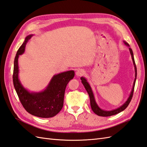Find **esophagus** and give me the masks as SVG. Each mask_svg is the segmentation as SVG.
<instances>
[{"label": "esophagus", "mask_w": 147, "mask_h": 147, "mask_svg": "<svg viewBox=\"0 0 147 147\" xmlns=\"http://www.w3.org/2000/svg\"><path fill=\"white\" fill-rule=\"evenodd\" d=\"M84 71L83 69H78L76 72V75L77 76H81L84 74Z\"/></svg>", "instance_id": "34e87169"}]
</instances>
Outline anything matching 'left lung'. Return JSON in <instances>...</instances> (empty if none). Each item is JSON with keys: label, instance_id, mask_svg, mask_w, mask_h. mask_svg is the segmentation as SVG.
Returning <instances> with one entry per match:
<instances>
[{"label": "left lung", "instance_id": "8db88e82", "mask_svg": "<svg viewBox=\"0 0 147 147\" xmlns=\"http://www.w3.org/2000/svg\"><path fill=\"white\" fill-rule=\"evenodd\" d=\"M123 43L125 44L127 47H129V51L131 55V59H132V61L134 63V69H135V80L134 81V84H133V87L132 89H131V92L130 94V95L128 97V99H127V100L124 102L121 106H120L119 107L115 109H113L111 111H107V110H104L100 108L99 107L98 105H97L94 96V94L92 92V88L91 87V86L89 84V82H88L87 80L84 78V77H81V80L82 84L84 85V88L86 90V91L88 92V94L89 96V98H90V104H91V107L92 111L95 113L96 114H97V115L99 116H102V117H109V116H111V115H115L117 114H119V113L121 112L122 111H124L125 109L127 107V106H129V103L130 102V101L131 100V98H132L133 96V94H134V87H135V81H136V79H137V67H136V65H135V60H134V53L132 50L130 48V45L128 44L126 41H123Z\"/></svg>", "mask_w": 147, "mask_h": 147}]
</instances>
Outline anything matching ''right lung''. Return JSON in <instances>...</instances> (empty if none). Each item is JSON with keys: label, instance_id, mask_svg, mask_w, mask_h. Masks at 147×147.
Returning a JSON list of instances; mask_svg holds the SVG:
<instances>
[{"label": "right lung", "instance_id": "right-lung-1", "mask_svg": "<svg viewBox=\"0 0 147 147\" xmlns=\"http://www.w3.org/2000/svg\"><path fill=\"white\" fill-rule=\"evenodd\" d=\"M33 35L25 38L14 59L13 82L20 102L30 114L41 118H50L57 115L63 106L64 96L67 83L74 76L73 70L54 75L44 90L32 92L24 88L18 78V58L25 52L26 44Z\"/></svg>", "mask_w": 147, "mask_h": 147}]
</instances>
